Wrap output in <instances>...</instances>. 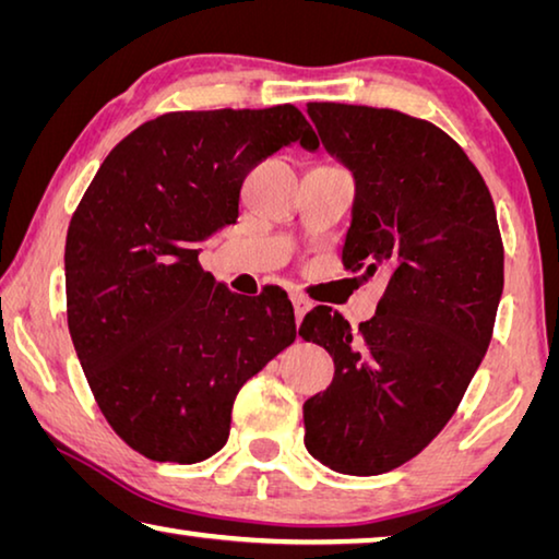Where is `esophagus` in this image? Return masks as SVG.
<instances>
[{"label": "esophagus", "instance_id": "1", "mask_svg": "<svg viewBox=\"0 0 559 559\" xmlns=\"http://www.w3.org/2000/svg\"><path fill=\"white\" fill-rule=\"evenodd\" d=\"M290 300H294V308H296V321L300 323V321H304V318H306V313L311 311L313 304H311V300H308V298H304V296H294Z\"/></svg>", "mask_w": 559, "mask_h": 559}]
</instances>
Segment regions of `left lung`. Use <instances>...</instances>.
Listing matches in <instances>:
<instances>
[{
    "mask_svg": "<svg viewBox=\"0 0 559 559\" xmlns=\"http://www.w3.org/2000/svg\"><path fill=\"white\" fill-rule=\"evenodd\" d=\"M323 148L356 181L343 261L385 273L353 331L325 306L300 335L331 353L333 383L304 405L306 448L343 475H380L445 428L480 368L504 253L483 176L436 123L393 109L308 104Z\"/></svg>",
    "mask_w": 559,
    "mask_h": 559,
    "instance_id": "left-lung-1",
    "label": "left lung"
}]
</instances>
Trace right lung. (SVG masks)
Masks as SVG:
<instances>
[{
    "label": "right lung",
    "instance_id": "add662e5",
    "mask_svg": "<svg viewBox=\"0 0 559 559\" xmlns=\"http://www.w3.org/2000/svg\"><path fill=\"white\" fill-rule=\"evenodd\" d=\"M316 152L296 106L176 111L141 123L96 171L67 234V316L117 436L156 463L226 445L248 378L296 341L283 290L238 296L201 269L238 221L246 174L283 146Z\"/></svg>",
    "mask_w": 559,
    "mask_h": 559
}]
</instances>
